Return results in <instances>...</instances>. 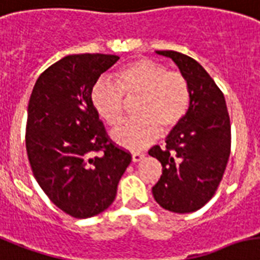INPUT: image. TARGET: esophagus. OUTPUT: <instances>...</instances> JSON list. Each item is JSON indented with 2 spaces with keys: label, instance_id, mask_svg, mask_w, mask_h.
Segmentation results:
<instances>
[{
  "label": "esophagus",
  "instance_id": "esophagus-1",
  "mask_svg": "<svg viewBox=\"0 0 260 260\" xmlns=\"http://www.w3.org/2000/svg\"><path fill=\"white\" fill-rule=\"evenodd\" d=\"M145 157L144 153H141V152H134L132 153V161L134 163H137V161H140V160H143Z\"/></svg>",
  "mask_w": 260,
  "mask_h": 260
}]
</instances>
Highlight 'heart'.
Here are the masks:
<instances>
[{
    "instance_id": "b5f03b06",
    "label": "heart",
    "mask_w": 260,
    "mask_h": 260,
    "mask_svg": "<svg viewBox=\"0 0 260 260\" xmlns=\"http://www.w3.org/2000/svg\"><path fill=\"white\" fill-rule=\"evenodd\" d=\"M115 82L101 79L94 84L90 100L101 119L109 126L121 123L125 99L137 101L135 119L117 126L112 137L117 144L140 149L161 134H168L184 120L191 107V86L185 76L168 71L151 58H137L115 73Z\"/></svg>"
}]
</instances>
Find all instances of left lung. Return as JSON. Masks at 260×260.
<instances>
[{
    "label": "left lung",
    "mask_w": 260,
    "mask_h": 260,
    "mask_svg": "<svg viewBox=\"0 0 260 260\" xmlns=\"http://www.w3.org/2000/svg\"><path fill=\"white\" fill-rule=\"evenodd\" d=\"M170 57L188 80L191 107L166 140V147L148 151L163 166L153 198L176 214L198 211L212 199L220 184L231 152V124L223 92L202 65L175 50H157Z\"/></svg>",
    "instance_id": "left-lung-1"
}]
</instances>
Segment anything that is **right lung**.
<instances>
[{
    "label": "right lung",
    "instance_id": "add662e5",
    "mask_svg": "<svg viewBox=\"0 0 260 260\" xmlns=\"http://www.w3.org/2000/svg\"><path fill=\"white\" fill-rule=\"evenodd\" d=\"M119 57L72 54L42 72L27 105V159L52 203L76 219L107 210L132 156L107 135L90 93Z\"/></svg>",
    "mask_w": 260,
    "mask_h": 260
}]
</instances>
